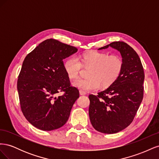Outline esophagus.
<instances>
[{
	"mask_svg": "<svg viewBox=\"0 0 159 159\" xmlns=\"http://www.w3.org/2000/svg\"><path fill=\"white\" fill-rule=\"evenodd\" d=\"M80 94L81 95H86V93L85 92V91H84L82 90H80Z\"/></svg>",
	"mask_w": 159,
	"mask_h": 159,
	"instance_id": "esophagus-1",
	"label": "esophagus"
}]
</instances>
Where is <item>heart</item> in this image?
<instances>
[{"instance_id": "b5f03b06", "label": "heart", "mask_w": 159, "mask_h": 159, "mask_svg": "<svg viewBox=\"0 0 159 159\" xmlns=\"http://www.w3.org/2000/svg\"><path fill=\"white\" fill-rule=\"evenodd\" d=\"M83 66L91 68L88 75L89 78H79L72 84L84 91H91L98 89L101 84L103 88L112 85L121 74L123 62L118 55L92 52L82 54L79 58L70 57L64 65L65 71L70 79L78 78Z\"/></svg>"}]
</instances>
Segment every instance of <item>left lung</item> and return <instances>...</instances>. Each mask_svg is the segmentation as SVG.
<instances>
[{
  "label": "left lung",
  "mask_w": 159,
  "mask_h": 159,
  "mask_svg": "<svg viewBox=\"0 0 159 159\" xmlns=\"http://www.w3.org/2000/svg\"><path fill=\"white\" fill-rule=\"evenodd\" d=\"M111 47L122 57L123 67L115 82L97 95H89V115L98 131L113 134L122 131L133 121L143 98V67L132 48L123 42H113L99 50Z\"/></svg>",
  "instance_id": "8db88e82"
}]
</instances>
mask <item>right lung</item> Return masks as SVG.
I'll return each instance as SVG.
<instances>
[{
    "label": "right lung",
    "mask_w": 159,
    "mask_h": 159,
    "mask_svg": "<svg viewBox=\"0 0 159 159\" xmlns=\"http://www.w3.org/2000/svg\"><path fill=\"white\" fill-rule=\"evenodd\" d=\"M74 46L54 39L42 42L24 60L17 81L23 115L33 126L42 131L60 128L80 97L70 84L63 60L77 52ZM64 91L63 96L56 97Z\"/></svg>",
    "instance_id": "1"
}]
</instances>
